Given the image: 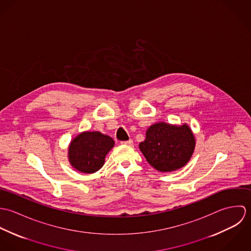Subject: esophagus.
Listing matches in <instances>:
<instances>
[{
  "label": "esophagus",
  "mask_w": 251,
  "mask_h": 251,
  "mask_svg": "<svg viewBox=\"0 0 251 251\" xmlns=\"http://www.w3.org/2000/svg\"><path fill=\"white\" fill-rule=\"evenodd\" d=\"M123 145H127V146H132L133 145V141L132 140H127V141H124L122 142Z\"/></svg>",
  "instance_id": "obj_1"
}]
</instances>
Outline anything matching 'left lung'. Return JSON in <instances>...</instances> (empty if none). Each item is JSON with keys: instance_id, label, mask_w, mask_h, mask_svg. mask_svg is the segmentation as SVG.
<instances>
[{"instance_id": "left-lung-1", "label": "left lung", "mask_w": 251, "mask_h": 251, "mask_svg": "<svg viewBox=\"0 0 251 251\" xmlns=\"http://www.w3.org/2000/svg\"><path fill=\"white\" fill-rule=\"evenodd\" d=\"M195 148L194 135L186 124L175 126L156 123L146 132V139L139 144L147 161L159 172H172L183 167Z\"/></svg>"}]
</instances>
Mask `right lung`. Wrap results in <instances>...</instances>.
Here are the masks:
<instances>
[{
  "instance_id": "1",
  "label": "right lung",
  "mask_w": 251,
  "mask_h": 251,
  "mask_svg": "<svg viewBox=\"0 0 251 251\" xmlns=\"http://www.w3.org/2000/svg\"><path fill=\"white\" fill-rule=\"evenodd\" d=\"M114 140L100 131H84L72 139L69 147V160L79 172L92 174L104 164Z\"/></svg>"
}]
</instances>
